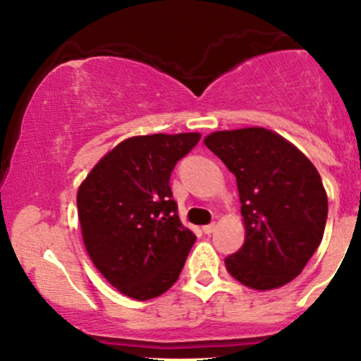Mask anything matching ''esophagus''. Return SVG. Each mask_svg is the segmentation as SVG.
Instances as JSON below:
<instances>
[{"label": "esophagus", "mask_w": 361, "mask_h": 361, "mask_svg": "<svg viewBox=\"0 0 361 361\" xmlns=\"http://www.w3.org/2000/svg\"><path fill=\"white\" fill-rule=\"evenodd\" d=\"M215 227H217V226H215V224H209V226H204V227H202V231H204V234L210 235V234H212L214 231H215Z\"/></svg>", "instance_id": "esophagus-1"}]
</instances>
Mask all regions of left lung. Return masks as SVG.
<instances>
[{"label": "left lung", "mask_w": 361, "mask_h": 361, "mask_svg": "<svg viewBox=\"0 0 361 361\" xmlns=\"http://www.w3.org/2000/svg\"><path fill=\"white\" fill-rule=\"evenodd\" d=\"M205 146L234 173L246 238L227 256L235 280L273 290L299 276L324 234L327 195L309 157L263 127L217 130Z\"/></svg>", "instance_id": "1"}]
</instances>
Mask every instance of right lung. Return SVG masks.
Here are the masks:
<instances>
[{
  "label": "right lung",
  "instance_id": "add662e5",
  "mask_svg": "<svg viewBox=\"0 0 361 361\" xmlns=\"http://www.w3.org/2000/svg\"><path fill=\"white\" fill-rule=\"evenodd\" d=\"M198 132L135 135L94 164L78 188L86 252L123 295L149 300L178 280L195 243L180 222L169 176Z\"/></svg>",
  "mask_w": 361,
  "mask_h": 361
}]
</instances>
